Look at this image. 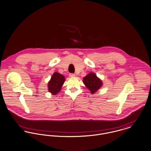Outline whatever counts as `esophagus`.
Returning <instances> with one entry per match:
<instances>
[{
  "label": "esophagus",
  "mask_w": 151,
  "mask_h": 151,
  "mask_svg": "<svg viewBox=\"0 0 151 151\" xmlns=\"http://www.w3.org/2000/svg\"><path fill=\"white\" fill-rule=\"evenodd\" d=\"M69 76L70 77H74V76H75V73H69Z\"/></svg>",
  "instance_id": "esophagus-1"
}]
</instances>
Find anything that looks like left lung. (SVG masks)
Listing matches in <instances>:
<instances>
[{"mask_svg": "<svg viewBox=\"0 0 151 151\" xmlns=\"http://www.w3.org/2000/svg\"><path fill=\"white\" fill-rule=\"evenodd\" d=\"M83 83L87 88L94 94L102 86V82L99 79L94 73H90L83 78Z\"/></svg>", "mask_w": 151, "mask_h": 151, "instance_id": "obj_1", "label": "left lung"}]
</instances>
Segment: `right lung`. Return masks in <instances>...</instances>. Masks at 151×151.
Returning a JSON list of instances; mask_svg holds the SVG:
<instances>
[{"instance_id": "obj_1", "label": "right lung", "mask_w": 151, "mask_h": 151, "mask_svg": "<svg viewBox=\"0 0 151 151\" xmlns=\"http://www.w3.org/2000/svg\"><path fill=\"white\" fill-rule=\"evenodd\" d=\"M65 81L64 76L63 75L58 72H55L51 78V80L48 84L49 92L54 95L58 93Z\"/></svg>"}]
</instances>
